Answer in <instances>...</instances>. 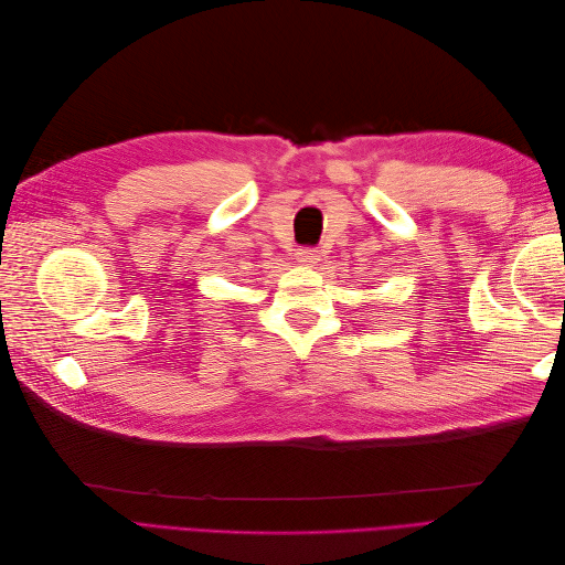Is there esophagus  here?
I'll list each match as a JSON object with an SVG mask.
<instances>
[{"label": "esophagus", "mask_w": 565, "mask_h": 565, "mask_svg": "<svg viewBox=\"0 0 565 565\" xmlns=\"http://www.w3.org/2000/svg\"><path fill=\"white\" fill-rule=\"evenodd\" d=\"M297 262L301 266H316L320 262V249H316V247H301V249H297Z\"/></svg>", "instance_id": "esophagus-1"}]
</instances>
